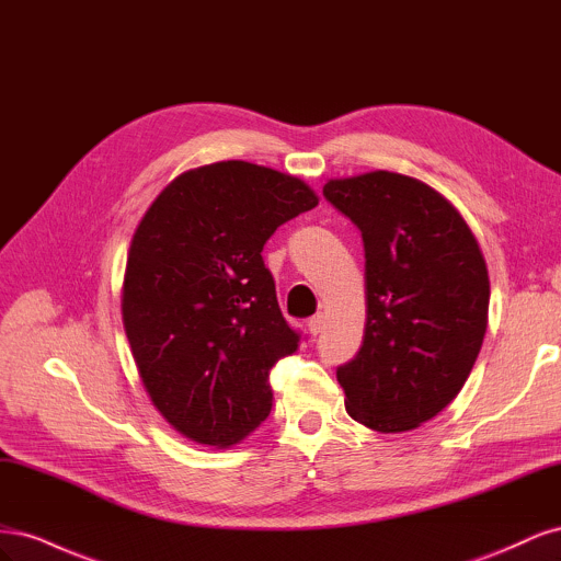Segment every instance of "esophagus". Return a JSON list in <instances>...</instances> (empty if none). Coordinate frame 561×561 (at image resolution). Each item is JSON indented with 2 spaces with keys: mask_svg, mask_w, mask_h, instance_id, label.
<instances>
[{
  "mask_svg": "<svg viewBox=\"0 0 561 561\" xmlns=\"http://www.w3.org/2000/svg\"><path fill=\"white\" fill-rule=\"evenodd\" d=\"M322 330H325V316H322V313L311 316V318H309V332L316 336V334H320Z\"/></svg>",
  "mask_w": 561,
  "mask_h": 561,
  "instance_id": "esophagus-1",
  "label": "esophagus"
}]
</instances>
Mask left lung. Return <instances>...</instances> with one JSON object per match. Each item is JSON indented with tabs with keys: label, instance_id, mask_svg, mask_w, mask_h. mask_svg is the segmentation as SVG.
Segmentation results:
<instances>
[{
	"label": "left lung",
	"instance_id": "left-lung-1",
	"mask_svg": "<svg viewBox=\"0 0 561 561\" xmlns=\"http://www.w3.org/2000/svg\"><path fill=\"white\" fill-rule=\"evenodd\" d=\"M363 233L367 322L355 358L336 367L346 412L379 433L412 431L458 396L486 332L482 250L451 203L398 173L322 186Z\"/></svg>",
	"mask_w": 561,
	"mask_h": 561
}]
</instances>
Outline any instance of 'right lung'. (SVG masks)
Wrapping results in <instances>:
<instances>
[{"label": "right lung", "instance_id": "1", "mask_svg": "<svg viewBox=\"0 0 561 561\" xmlns=\"http://www.w3.org/2000/svg\"><path fill=\"white\" fill-rule=\"evenodd\" d=\"M318 206L297 178L219 161L175 178L133 236L124 328L157 410L194 443L227 447L268 416V371L299 348L262 250Z\"/></svg>", "mask_w": 561, "mask_h": 561}]
</instances>
